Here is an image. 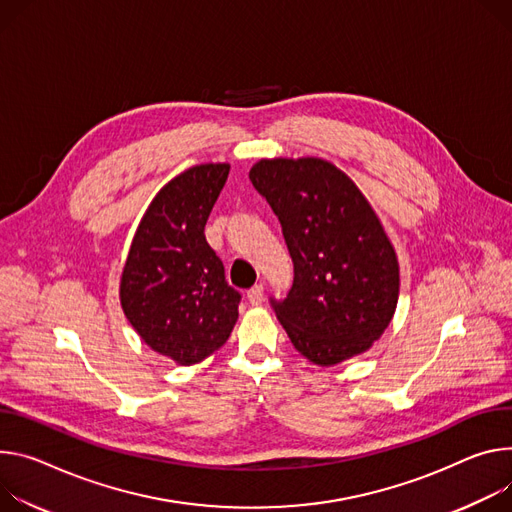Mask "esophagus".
I'll return each mask as SVG.
<instances>
[{
	"label": "esophagus",
	"instance_id": "esophagus-1",
	"mask_svg": "<svg viewBox=\"0 0 512 512\" xmlns=\"http://www.w3.org/2000/svg\"><path fill=\"white\" fill-rule=\"evenodd\" d=\"M263 286L261 284H255L249 292H247V300L253 304V306H259L263 302Z\"/></svg>",
	"mask_w": 512,
	"mask_h": 512
}]
</instances>
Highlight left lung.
<instances>
[{
	"label": "left lung",
	"mask_w": 512,
	"mask_h": 512,
	"mask_svg": "<svg viewBox=\"0 0 512 512\" xmlns=\"http://www.w3.org/2000/svg\"><path fill=\"white\" fill-rule=\"evenodd\" d=\"M249 179L282 222L294 284L273 310L308 361L331 367L365 353L396 312L394 245L355 181L320 157L261 159Z\"/></svg>",
	"instance_id": "left-lung-1"
}]
</instances>
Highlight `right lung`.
Instances as JSON below:
<instances>
[{
  "label": "right lung",
  "mask_w": 512,
  "mask_h": 512,
  "mask_svg": "<svg viewBox=\"0 0 512 512\" xmlns=\"http://www.w3.org/2000/svg\"><path fill=\"white\" fill-rule=\"evenodd\" d=\"M230 165L202 163L167 181L132 237L120 275L124 316L153 351L194 365L235 329L241 294L224 280L204 226Z\"/></svg>",
  "instance_id": "1"
}]
</instances>
